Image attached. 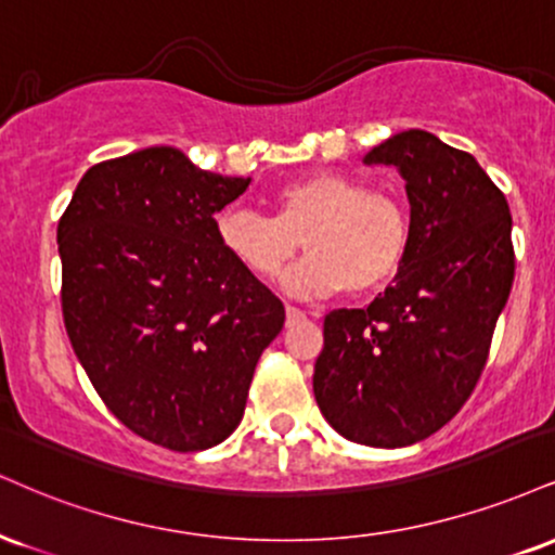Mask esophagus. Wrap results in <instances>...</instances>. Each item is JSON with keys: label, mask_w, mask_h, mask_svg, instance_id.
<instances>
[{"label": "esophagus", "mask_w": 555, "mask_h": 555, "mask_svg": "<svg viewBox=\"0 0 555 555\" xmlns=\"http://www.w3.org/2000/svg\"><path fill=\"white\" fill-rule=\"evenodd\" d=\"M299 320H305V312L297 310V307H286V323H299Z\"/></svg>", "instance_id": "obj_1"}]
</instances>
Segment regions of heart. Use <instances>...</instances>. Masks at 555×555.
<instances>
[{"instance_id": "obj_1", "label": "heart", "mask_w": 555, "mask_h": 555, "mask_svg": "<svg viewBox=\"0 0 555 555\" xmlns=\"http://www.w3.org/2000/svg\"><path fill=\"white\" fill-rule=\"evenodd\" d=\"M214 232L219 248L256 279L276 276L302 240L310 256L282 279L295 297L379 289L396 276L411 245L405 206L344 172H312L282 185L273 196V217L219 211Z\"/></svg>"}]
</instances>
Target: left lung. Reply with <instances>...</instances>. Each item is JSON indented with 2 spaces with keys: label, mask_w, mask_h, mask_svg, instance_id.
Instances as JSON below:
<instances>
[{
  "label": "left lung",
  "mask_w": 555,
  "mask_h": 555,
  "mask_svg": "<svg viewBox=\"0 0 555 555\" xmlns=\"http://www.w3.org/2000/svg\"><path fill=\"white\" fill-rule=\"evenodd\" d=\"M396 165L411 245L396 284L366 310H333L312 390L325 422L370 447H409L470 398L514 282L512 214L468 152L422 129L364 155Z\"/></svg>",
  "instance_id": "left-lung-1"
}]
</instances>
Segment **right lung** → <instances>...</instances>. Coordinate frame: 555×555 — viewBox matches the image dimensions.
Returning a JSON list of instances; mask_svg holds the SVG:
<instances>
[{"mask_svg":"<svg viewBox=\"0 0 555 555\" xmlns=\"http://www.w3.org/2000/svg\"><path fill=\"white\" fill-rule=\"evenodd\" d=\"M248 185L146 146L92 165L59 219L72 349L113 416L152 444L224 442L284 328L279 297L214 232V214Z\"/></svg>","mask_w":555,"mask_h":555,"instance_id":"obj_1","label":"right lung"}]
</instances>
